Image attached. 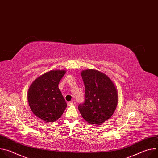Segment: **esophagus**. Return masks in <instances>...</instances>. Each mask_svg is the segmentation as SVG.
<instances>
[{
    "mask_svg": "<svg viewBox=\"0 0 158 158\" xmlns=\"http://www.w3.org/2000/svg\"><path fill=\"white\" fill-rule=\"evenodd\" d=\"M73 104H74V101H69V102H67V105H68L69 106L73 105Z\"/></svg>",
    "mask_w": 158,
    "mask_h": 158,
    "instance_id": "esophagus-1",
    "label": "esophagus"
}]
</instances>
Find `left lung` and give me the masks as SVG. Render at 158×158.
Returning <instances> with one entry per match:
<instances>
[{
	"mask_svg": "<svg viewBox=\"0 0 158 158\" xmlns=\"http://www.w3.org/2000/svg\"><path fill=\"white\" fill-rule=\"evenodd\" d=\"M81 76L85 86V101L79 105L78 109L87 123L101 125L116 110L118 91L109 77L98 70H84Z\"/></svg>",
	"mask_w": 158,
	"mask_h": 158,
	"instance_id": "8db88e82",
	"label": "left lung"
}]
</instances>
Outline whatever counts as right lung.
<instances>
[{"instance_id":"add662e5","label":"right lung","mask_w":158,"mask_h":158,"mask_svg":"<svg viewBox=\"0 0 158 158\" xmlns=\"http://www.w3.org/2000/svg\"><path fill=\"white\" fill-rule=\"evenodd\" d=\"M64 70H52L37 77L31 85L27 94L33 114L45 122H54L62 115L66 102L59 89Z\"/></svg>"}]
</instances>
